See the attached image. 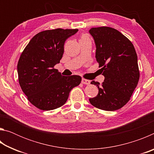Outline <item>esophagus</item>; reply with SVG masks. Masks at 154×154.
Here are the masks:
<instances>
[{"label":"esophagus","instance_id":"1","mask_svg":"<svg viewBox=\"0 0 154 154\" xmlns=\"http://www.w3.org/2000/svg\"><path fill=\"white\" fill-rule=\"evenodd\" d=\"M82 83L83 84H86V85H89L90 83V81L88 79H82Z\"/></svg>","mask_w":154,"mask_h":154}]
</instances>
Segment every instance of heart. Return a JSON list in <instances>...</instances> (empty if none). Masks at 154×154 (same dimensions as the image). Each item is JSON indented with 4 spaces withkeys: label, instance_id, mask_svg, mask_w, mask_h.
<instances>
[{
    "label": "heart",
    "instance_id": "obj_1",
    "mask_svg": "<svg viewBox=\"0 0 154 154\" xmlns=\"http://www.w3.org/2000/svg\"><path fill=\"white\" fill-rule=\"evenodd\" d=\"M85 40H90L89 37L86 35H82V36L79 39V41H85Z\"/></svg>",
    "mask_w": 154,
    "mask_h": 154
}]
</instances>
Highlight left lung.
<instances>
[{
    "label": "left lung",
    "mask_w": 154,
    "mask_h": 154,
    "mask_svg": "<svg viewBox=\"0 0 154 154\" xmlns=\"http://www.w3.org/2000/svg\"><path fill=\"white\" fill-rule=\"evenodd\" d=\"M89 32L96 45V59L105 77L98 95L89 100L95 107L115 111L128 102L139 79L137 55L128 38L110 27L92 28Z\"/></svg>",
    "instance_id": "1"
}]
</instances>
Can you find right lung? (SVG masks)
Masks as SVG:
<instances>
[{
    "instance_id": "add662e5",
    "label": "right lung",
    "mask_w": 154,
    "mask_h": 154,
    "mask_svg": "<svg viewBox=\"0 0 154 154\" xmlns=\"http://www.w3.org/2000/svg\"><path fill=\"white\" fill-rule=\"evenodd\" d=\"M78 29L45 30L36 34L21 54L17 63L18 79L28 100L43 111L64 105L72 88L82 82L79 75L63 76L57 69L68 38Z\"/></svg>"
}]
</instances>
